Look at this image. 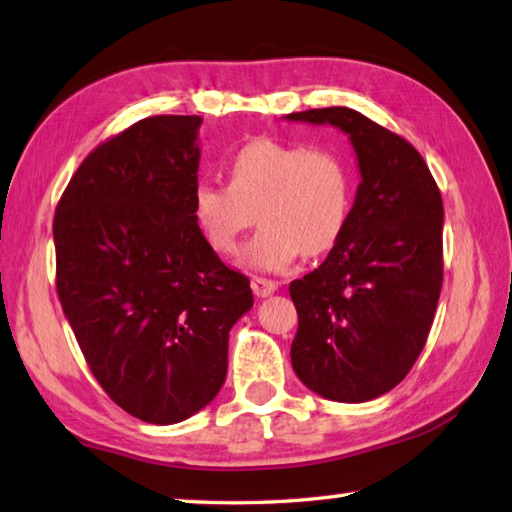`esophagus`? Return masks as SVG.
<instances>
[{"instance_id": "esophagus-1", "label": "esophagus", "mask_w": 512, "mask_h": 512, "mask_svg": "<svg viewBox=\"0 0 512 512\" xmlns=\"http://www.w3.org/2000/svg\"><path fill=\"white\" fill-rule=\"evenodd\" d=\"M278 289V285L274 281H267V278H252V292L258 296V298H267L272 296Z\"/></svg>"}]
</instances>
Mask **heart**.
I'll list each match as a JSON object with an SVG mask.
<instances>
[{
    "instance_id": "b5f03b06",
    "label": "heart",
    "mask_w": 512,
    "mask_h": 512,
    "mask_svg": "<svg viewBox=\"0 0 512 512\" xmlns=\"http://www.w3.org/2000/svg\"><path fill=\"white\" fill-rule=\"evenodd\" d=\"M352 189V169L339 149L258 138L234 153L229 182H198L191 209L220 254L234 252L258 211L263 227L247 243L243 263L281 272L301 254L334 247L350 218Z\"/></svg>"
}]
</instances>
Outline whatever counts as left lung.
I'll use <instances>...</instances> for the list:
<instances>
[{
  "label": "left lung",
  "mask_w": 512,
  "mask_h": 512,
  "mask_svg": "<svg viewBox=\"0 0 512 512\" xmlns=\"http://www.w3.org/2000/svg\"><path fill=\"white\" fill-rule=\"evenodd\" d=\"M350 138L361 182L341 238L289 285L292 368L318 397L363 403L406 379L443 281V202L419 151L347 106L285 115Z\"/></svg>",
  "instance_id": "8db88e82"
}]
</instances>
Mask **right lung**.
I'll return each mask as SVG.
<instances>
[{
  "label": "right lung",
  "instance_id": "add662e5",
  "mask_svg": "<svg viewBox=\"0 0 512 512\" xmlns=\"http://www.w3.org/2000/svg\"><path fill=\"white\" fill-rule=\"evenodd\" d=\"M198 115H153L100 144L53 220L57 294L104 392L156 426L189 419L227 376L229 330L254 305L191 209Z\"/></svg>",
  "mask_w": 512,
  "mask_h": 512
}]
</instances>
